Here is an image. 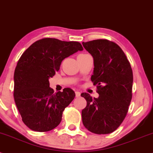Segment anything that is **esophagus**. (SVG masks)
<instances>
[{
  "mask_svg": "<svg viewBox=\"0 0 153 153\" xmlns=\"http://www.w3.org/2000/svg\"><path fill=\"white\" fill-rule=\"evenodd\" d=\"M75 96L76 97H79L80 96V93L79 91H75Z\"/></svg>",
  "mask_w": 153,
  "mask_h": 153,
  "instance_id": "esophagus-1",
  "label": "esophagus"
}]
</instances>
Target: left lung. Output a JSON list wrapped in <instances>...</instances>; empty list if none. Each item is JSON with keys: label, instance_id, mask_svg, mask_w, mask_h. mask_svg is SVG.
<instances>
[{"label": "left lung", "instance_id": "obj_1", "mask_svg": "<svg viewBox=\"0 0 153 153\" xmlns=\"http://www.w3.org/2000/svg\"><path fill=\"white\" fill-rule=\"evenodd\" d=\"M94 60L91 76L97 85V98L82 93L87 105L82 110L84 126L95 134H109L124 120L132 100L133 75L130 62L114 42L98 39L82 42Z\"/></svg>", "mask_w": 153, "mask_h": 153}]
</instances>
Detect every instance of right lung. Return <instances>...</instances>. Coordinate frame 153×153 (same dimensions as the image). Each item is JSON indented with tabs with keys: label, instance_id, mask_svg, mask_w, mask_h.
Masks as SVG:
<instances>
[{
	"label": "right lung",
	"instance_id": "right-lung-1",
	"mask_svg": "<svg viewBox=\"0 0 153 153\" xmlns=\"http://www.w3.org/2000/svg\"><path fill=\"white\" fill-rule=\"evenodd\" d=\"M81 44L56 38L37 40L24 52L14 72V100L24 124L30 130L47 132L60 124L62 112L73 101L69 88L54 93L49 78L60 69L62 60L78 51Z\"/></svg>",
	"mask_w": 153,
	"mask_h": 153
}]
</instances>
